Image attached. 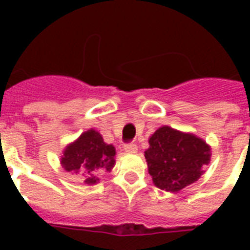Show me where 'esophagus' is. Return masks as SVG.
I'll return each mask as SVG.
<instances>
[{
	"mask_svg": "<svg viewBox=\"0 0 250 250\" xmlns=\"http://www.w3.org/2000/svg\"><path fill=\"white\" fill-rule=\"evenodd\" d=\"M124 149H125V151L126 152L138 151V146H136V144H134V143H126V144L124 145Z\"/></svg>",
	"mask_w": 250,
	"mask_h": 250,
	"instance_id": "esophagus-1",
	"label": "esophagus"
}]
</instances>
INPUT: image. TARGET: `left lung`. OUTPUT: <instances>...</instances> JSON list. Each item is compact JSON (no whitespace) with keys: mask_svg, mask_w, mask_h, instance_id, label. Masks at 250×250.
<instances>
[{"mask_svg":"<svg viewBox=\"0 0 250 250\" xmlns=\"http://www.w3.org/2000/svg\"><path fill=\"white\" fill-rule=\"evenodd\" d=\"M149 144L145 151L149 174L163 190L179 191L193 184L210 160V147L205 141L169 126L156 130Z\"/></svg>","mask_w":250,"mask_h":250,"instance_id":"1","label":"left lung"}]
</instances>
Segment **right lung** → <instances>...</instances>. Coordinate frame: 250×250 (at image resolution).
Wrapping results in <instances>:
<instances>
[{
    "label": "right lung",
    "instance_id": "add662e5",
    "mask_svg": "<svg viewBox=\"0 0 250 250\" xmlns=\"http://www.w3.org/2000/svg\"><path fill=\"white\" fill-rule=\"evenodd\" d=\"M114 156L115 147L105 144L98 131L89 130L66 147L61 164L67 171L80 175L86 184H95L99 174L112 169Z\"/></svg>",
    "mask_w": 250,
    "mask_h": 250
}]
</instances>
